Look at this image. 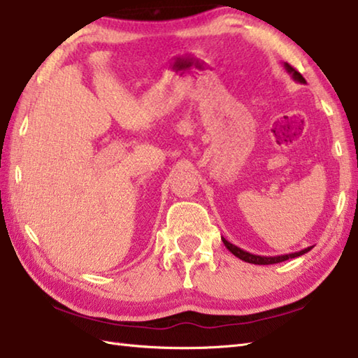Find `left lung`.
I'll return each instance as SVG.
<instances>
[{
	"instance_id": "1",
	"label": "left lung",
	"mask_w": 358,
	"mask_h": 358,
	"mask_svg": "<svg viewBox=\"0 0 358 358\" xmlns=\"http://www.w3.org/2000/svg\"><path fill=\"white\" fill-rule=\"evenodd\" d=\"M284 68L285 71L289 73L292 76V79L295 82H299V83H306V79L303 76H301L295 68L290 66L289 63H284ZM223 243H225V247L233 253L236 257L242 259V261L248 262V264H256V265H270V264H278V262H284V261H289V259H293V257H298V256H303L306 253H309V251L313 248V247H307L304 250L301 251H295V253H290V255H282V256H257V255H251L248 253V251H245L239 247H236V245H233L231 242H228L225 237H222Z\"/></svg>"
}]
</instances>
